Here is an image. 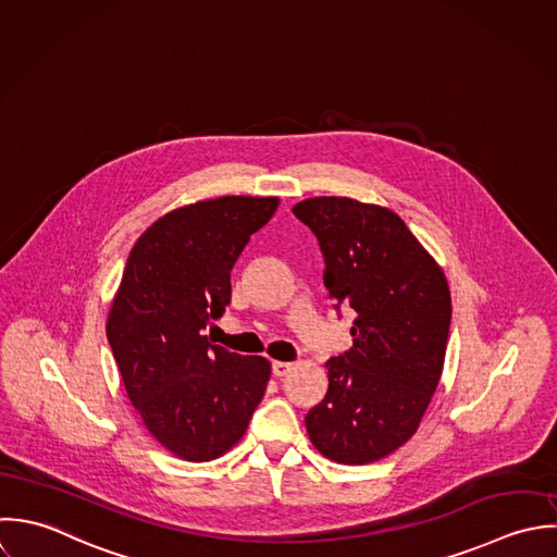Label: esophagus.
I'll use <instances>...</instances> for the list:
<instances>
[{
  "mask_svg": "<svg viewBox=\"0 0 557 557\" xmlns=\"http://www.w3.org/2000/svg\"><path fill=\"white\" fill-rule=\"evenodd\" d=\"M292 368H294V366H292V363H283V361H274V363H272V373H274V375H278V377H283V375H287V373H289V371H292Z\"/></svg>",
  "mask_w": 557,
  "mask_h": 557,
  "instance_id": "34e87169",
  "label": "esophagus"
}]
</instances>
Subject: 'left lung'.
<instances>
[{"instance_id": "1", "label": "left lung", "mask_w": 557, "mask_h": 557, "mask_svg": "<svg viewBox=\"0 0 557 557\" xmlns=\"http://www.w3.org/2000/svg\"><path fill=\"white\" fill-rule=\"evenodd\" d=\"M318 237L337 315L352 309V348L333 357L329 393L307 412L311 443L342 465L401 447L441 380L451 298L443 270L391 209L346 196L294 205Z\"/></svg>"}]
</instances>
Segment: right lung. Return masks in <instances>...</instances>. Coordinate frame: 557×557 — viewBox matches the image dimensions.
I'll return each mask as SVG.
<instances>
[{
    "label": "right lung",
    "mask_w": 557,
    "mask_h": 557,
    "mask_svg": "<svg viewBox=\"0 0 557 557\" xmlns=\"http://www.w3.org/2000/svg\"><path fill=\"white\" fill-rule=\"evenodd\" d=\"M278 198L220 196L175 209L134 244L108 315V342L147 430L205 462L246 432L270 363L205 335L231 302V270Z\"/></svg>",
    "instance_id": "right-lung-1"
}]
</instances>
